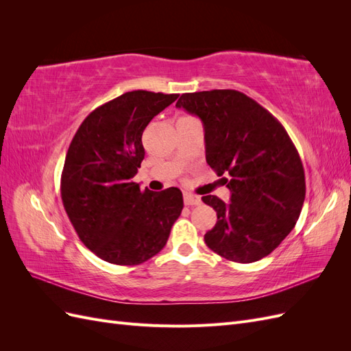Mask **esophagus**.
Wrapping results in <instances>:
<instances>
[{"instance_id":"34e87169","label":"esophagus","mask_w":351,"mask_h":351,"mask_svg":"<svg viewBox=\"0 0 351 351\" xmlns=\"http://www.w3.org/2000/svg\"><path fill=\"white\" fill-rule=\"evenodd\" d=\"M200 197L196 195H190V193H184V205L192 206V205H199L200 204Z\"/></svg>"}]
</instances>
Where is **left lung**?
<instances>
[{
  "instance_id": "left-lung-1",
  "label": "left lung",
  "mask_w": 351,
  "mask_h": 351,
  "mask_svg": "<svg viewBox=\"0 0 351 351\" xmlns=\"http://www.w3.org/2000/svg\"><path fill=\"white\" fill-rule=\"evenodd\" d=\"M176 107L202 120L206 162L228 177V204L214 195L202 197L218 218L205 234L206 246L239 263L268 256L294 228L306 196L303 164L289 133L239 90L183 93Z\"/></svg>"
}]
</instances>
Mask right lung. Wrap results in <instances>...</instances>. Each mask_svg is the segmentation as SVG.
Listing matches in <instances>:
<instances>
[{"mask_svg":"<svg viewBox=\"0 0 351 351\" xmlns=\"http://www.w3.org/2000/svg\"><path fill=\"white\" fill-rule=\"evenodd\" d=\"M177 93L125 92L95 108L74 134L61 174V199L79 239L114 265H139L167 244L182 214L177 187L141 190L142 134Z\"/></svg>","mask_w":351,"mask_h":351,"instance_id":"1","label":"right lung"}]
</instances>
